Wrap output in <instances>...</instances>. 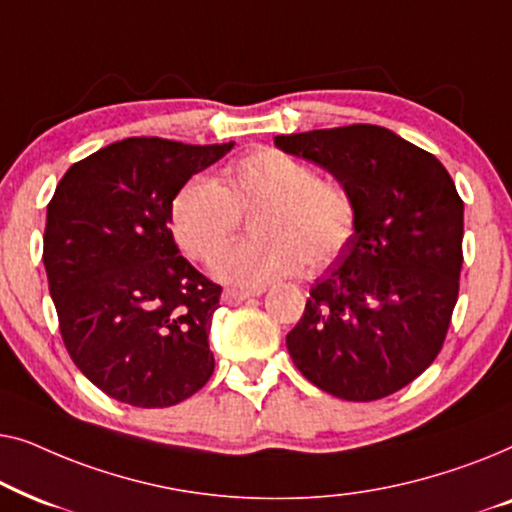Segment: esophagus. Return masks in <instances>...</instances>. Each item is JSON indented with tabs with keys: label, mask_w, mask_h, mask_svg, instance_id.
Listing matches in <instances>:
<instances>
[{
	"label": "esophagus",
	"mask_w": 512,
	"mask_h": 512,
	"mask_svg": "<svg viewBox=\"0 0 512 512\" xmlns=\"http://www.w3.org/2000/svg\"><path fill=\"white\" fill-rule=\"evenodd\" d=\"M258 291H240V289H226L223 291V300L226 303H242V300H249V298H256Z\"/></svg>",
	"instance_id": "34e87169"
}]
</instances>
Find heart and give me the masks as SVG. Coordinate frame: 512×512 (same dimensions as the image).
Instances as JSON below:
<instances>
[{
    "mask_svg": "<svg viewBox=\"0 0 512 512\" xmlns=\"http://www.w3.org/2000/svg\"><path fill=\"white\" fill-rule=\"evenodd\" d=\"M242 213L255 215V240L223 252L212 272L247 289L293 275L303 263L307 270L331 265L359 219L352 193L338 181L317 179L291 153L256 149L228 165L221 184L188 179L172 198L170 228L188 256L207 263L232 239Z\"/></svg>",
    "mask_w": 512,
    "mask_h": 512,
    "instance_id": "heart-1",
    "label": "heart"
}]
</instances>
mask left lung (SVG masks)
Here are the masks:
<instances>
[{
    "instance_id": "obj_1",
    "label": "left lung",
    "mask_w": 512,
    "mask_h": 512,
    "mask_svg": "<svg viewBox=\"0 0 512 512\" xmlns=\"http://www.w3.org/2000/svg\"><path fill=\"white\" fill-rule=\"evenodd\" d=\"M275 146L331 172L359 212L286 349L326 394H394L436 359L457 305L464 202L454 181L436 156L380 125L277 135Z\"/></svg>"
}]
</instances>
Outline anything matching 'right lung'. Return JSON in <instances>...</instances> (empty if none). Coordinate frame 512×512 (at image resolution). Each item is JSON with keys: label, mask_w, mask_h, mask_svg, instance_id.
<instances>
[{"label": "right lung", "mask_w": 512, "mask_h": 512, "mask_svg": "<svg viewBox=\"0 0 512 512\" xmlns=\"http://www.w3.org/2000/svg\"><path fill=\"white\" fill-rule=\"evenodd\" d=\"M233 146L128 137L69 167L48 202L44 265L62 340L116 401L170 408L214 373L221 286L179 256L170 205Z\"/></svg>", "instance_id": "1"}]
</instances>
